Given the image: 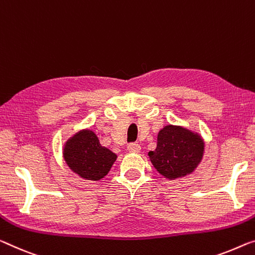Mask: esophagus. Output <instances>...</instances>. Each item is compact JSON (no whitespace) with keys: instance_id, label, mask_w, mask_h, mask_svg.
<instances>
[{"instance_id":"esophagus-1","label":"esophagus","mask_w":255,"mask_h":255,"mask_svg":"<svg viewBox=\"0 0 255 255\" xmlns=\"http://www.w3.org/2000/svg\"><path fill=\"white\" fill-rule=\"evenodd\" d=\"M140 144L135 143V142H132L130 144H128V150L130 152H139L140 151Z\"/></svg>"}]
</instances>
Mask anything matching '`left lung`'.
I'll return each mask as SVG.
<instances>
[{"instance_id":"8db88e82","label":"left lung","mask_w":255,"mask_h":255,"mask_svg":"<svg viewBox=\"0 0 255 255\" xmlns=\"http://www.w3.org/2000/svg\"><path fill=\"white\" fill-rule=\"evenodd\" d=\"M203 154L204 141L198 133L177 125H166L158 132L157 147L148 152V156L158 173L174 180L194 172Z\"/></svg>"}]
</instances>
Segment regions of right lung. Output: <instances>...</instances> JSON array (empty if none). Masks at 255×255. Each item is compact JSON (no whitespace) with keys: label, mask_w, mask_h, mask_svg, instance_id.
Instances as JSON below:
<instances>
[{"label":"right lung","mask_w":255,"mask_h":255,"mask_svg":"<svg viewBox=\"0 0 255 255\" xmlns=\"http://www.w3.org/2000/svg\"><path fill=\"white\" fill-rule=\"evenodd\" d=\"M64 158L81 178L97 181L108 173L117 156L101 146L95 132L82 130L65 143Z\"/></svg>","instance_id":"add662e5"}]
</instances>
